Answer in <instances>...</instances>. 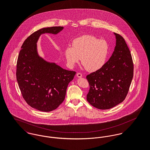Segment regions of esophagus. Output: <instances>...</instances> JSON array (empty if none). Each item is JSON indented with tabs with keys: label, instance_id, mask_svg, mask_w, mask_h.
Listing matches in <instances>:
<instances>
[{
	"label": "esophagus",
	"instance_id": "esophagus-1",
	"mask_svg": "<svg viewBox=\"0 0 150 150\" xmlns=\"http://www.w3.org/2000/svg\"><path fill=\"white\" fill-rule=\"evenodd\" d=\"M77 76L79 78H81V77H82L83 74H82V73H77Z\"/></svg>",
	"mask_w": 150,
	"mask_h": 150
}]
</instances>
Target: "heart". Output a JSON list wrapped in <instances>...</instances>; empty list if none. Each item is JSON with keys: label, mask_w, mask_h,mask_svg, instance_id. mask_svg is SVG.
<instances>
[{"label": "heart", "mask_w": 150, "mask_h": 150, "mask_svg": "<svg viewBox=\"0 0 150 150\" xmlns=\"http://www.w3.org/2000/svg\"><path fill=\"white\" fill-rule=\"evenodd\" d=\"M109 54V45L107 42L91 35L76 39L73 47L68 46L65 50L67 63L73 66L79 62L89 72L95 71L105 64Z\"/></svg>", "instance_id": "heart-1"}]
</instances>
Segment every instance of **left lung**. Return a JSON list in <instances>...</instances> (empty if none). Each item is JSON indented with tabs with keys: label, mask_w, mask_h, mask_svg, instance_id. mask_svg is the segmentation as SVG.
Wrapping results in <instances>:
<instances>
[{
	"label": "left lung",
	"mask_w": 150,
	"mask_h": 150,
	"mask_svg": "<svg viewBox=\"0 0 150 150\" xmlns=\"http://www.w3.org/2000/svg\"><path fill=\"white\" fill-rule=\"evenodd\" d=\"M114 34L116 45L111 57L102 68L86 77L89 85L86 100L100 110L115 107L125 100L133 76L128 47L122 36Z\"/></svg>",
	"instance_id": "8db88e82"
}]
</instances>
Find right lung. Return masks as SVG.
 Here are the masks:
<instances>
[{
    "label": "right lung",
    "instance_id": "1",
    "mask_svg": "<svg viewBox=\"0 0 150 150\" xmlns=\"http://www.w3.org/2000/svg\"><path fill=\"white\" fill-rule=\"evenodd\" d=\"M63 29L52 26L35 32L24 41L18 55L16 77L22 97L28 105L41 111L49 112L59 107L76 73L46 62L38 54L36 43L42 34H57Z\"/></svg>",
    "mask_w": 150,
    "mask_h": 150
}]
</instances>
